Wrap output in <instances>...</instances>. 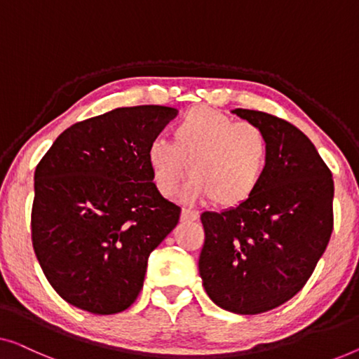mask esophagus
Returning <instances> with one entry per match:
<instances>
[{"instance_id": "34e87169", "label": "esophagus", "mask_w": 359, "mask_h": 359, "mask_svg": "<svg viewBox=\"0 0 359 359\" xmlns=\"http://www.w3.org/2000/svg\"><path fill=\"white\" fill-rule=\"evenodd\" d=\"M197 217H199V212L196 210H191V209H183L181 210V222H194L197 220Z\"/></svg>"}]
</instances>
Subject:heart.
Segmentation results:
<instances>
[{"label":"heart","instance_id":"obj_1","mask_svg":"<svg viewBox=\"0 0 359 359\" xmlns=\"http://www.w3.org/2000/svg\"><path fill=\"white\" fill-rule=\"evenodd\" d=\"M173 141L154 137L147 162L154 183L163 196L178 189L189 171L188 199L210 197L222 207L251 199L269 167L270 145L256 124L238 123L209 107L192 108L175 124Z\"/></svg>","mask_w":359,"mask_h":359}]
</instances>
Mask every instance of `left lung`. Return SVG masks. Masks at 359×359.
Masks as SVG:
<instances>
[{"label": "left lung", "instance_id": "1", "mask_svg": "<svg viewBox=\"0 0 359 359\" xmlns=\"http://www.w3.org/2000/svg\"><path fill=\"white\" fill-rule=\"evenodd\" d=\"M235 113L269 139V167L251 199L204 212L199 273L209 298L235 314H261L304 287L334 228V180L314 144L264 111Z\"/></svg>", "mask_w": 359, "mask_h": 359}]
</instances>
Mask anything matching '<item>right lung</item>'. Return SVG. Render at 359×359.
Returning a JSON list of instances; mask_svg holds the SVG:
<instances>
[{
	"label": "right lung",
	"instance_id": "right-lung-1",
	"mask_svg": "<svg viewBox=\"0 0 359 359\" xmlns=\"http://www.w3.org/2000/svg\"><path fill=\"white\" fill-rule=\"evenodd\" d=\"M178 110L124 107L72 124L35 168L32 244L55 292L92 314L136 301L150 252L181 209L154 183L147 145Z\"/></svg>",
	"mask_w": 359,
	"mask_h": 359
}]
</instances>
